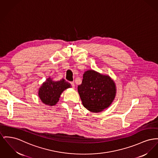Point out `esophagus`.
<instances>
[{"mask_svg":"<svg viewBox=\"0 0 158 158\" xmlns=\"http://www.w3.org/2000/svg\"><path fill=\"white\" fill-rule=\"evenodd\" d=\"M70 84H71V85H72V87H73V88H74V82H70Z\"/></svg>","mask_w":158,"mask_h":158,"instance_id":"1","label":"esophagus"}]
</instances>
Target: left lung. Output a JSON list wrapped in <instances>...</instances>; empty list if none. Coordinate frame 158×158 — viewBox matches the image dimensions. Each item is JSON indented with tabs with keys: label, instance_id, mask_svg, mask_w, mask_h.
Wrapping results in <instances>:
<instances>
[{
	"label": "left lung",
	"instance_id": "left-lung-1",
	"mask_svg": "<svg viewBox=\"0 0 158 158\" xmlns=\"http://www.w3.org/2000/svg\"><path fill=\"white\" fill-rule=\"evenodd\" d=\"M77 90L83 106L94 113L109 107L116 93L115 84L109 76L93 70L84 73L82 84L78 85Z\"/></svg>",
	"mask_w": 158,
	"mask_h": 158
}]
</instances>
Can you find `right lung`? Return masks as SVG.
<instances>
[{
  "mask_svg": "<svg viewBox=\"0 0 158 158\" xmlns=\"http://www.w3.org/2000/svg\"><path fill=\"white\" fill-rule=\"evenodd\" d=\"M70 87V84L64 79L53 81L51 77H49L39 88L38 95L43 103L52 106L59 101L61 93Z\"/></svg>",
  "mask_w": 158,
  "mask_h": 158,
  "instance_id": "1",
  "label": "right lung"
}]
</instances>
